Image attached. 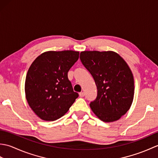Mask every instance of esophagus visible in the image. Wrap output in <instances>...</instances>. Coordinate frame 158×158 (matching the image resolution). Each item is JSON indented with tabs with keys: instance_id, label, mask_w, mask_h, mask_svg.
<instances>
[{
	"instance_id": "esophagus-1",
	"label": "esophagus",
	"mask_w": 158,
	"mask_h": 158,
	"mask_svg": "<svg viewBox=\"0 0 158 158\" xmlns=\"http://www.w3.org/2000/svg\"><path fill=\"white\" fill-rule=\"evenodd\" d=\"M79 94V96L81 97V98H82V97H83V96H85V93L84 92H80Z\"/></svg>"
}]
</instances>
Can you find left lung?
Segmentation results:
<instances>
[{
    "label": "left lung",
    "instance_id": "1",
    "mask_svg": "<svg viewBox=\"0 0 158 158\" xmlns=\"http://www.w3.org/2000/svg\"><path fill=\"white\" fill-rule=\"evenodd\" d=\"M80 60L93 77L98 91L90 108L103 122L118 120L130 109L135 94L134 77L128 65L111 51L82 52Z\"/></svg>",
    "mask_w": 158,
    "mask_h": 158
}]
</instances>
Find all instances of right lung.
<instances>
[{"instance_id": "1", "label": "right lung", "mask_w": 158, "mask_h": 158, "mask_svg": "<svg viewBox=\"0 0 158 158\" xmlns=\"http://www.w3.org/2000/svg\"><path fill=\"white\" fill-rule=\"evenodd\" d=\"M79 56V52L72 50L49 51L38 56L30 66L25 81L26 98L41 119L60 118L78 98L68 79V72Z\"/></svg>"}]
</instances>
